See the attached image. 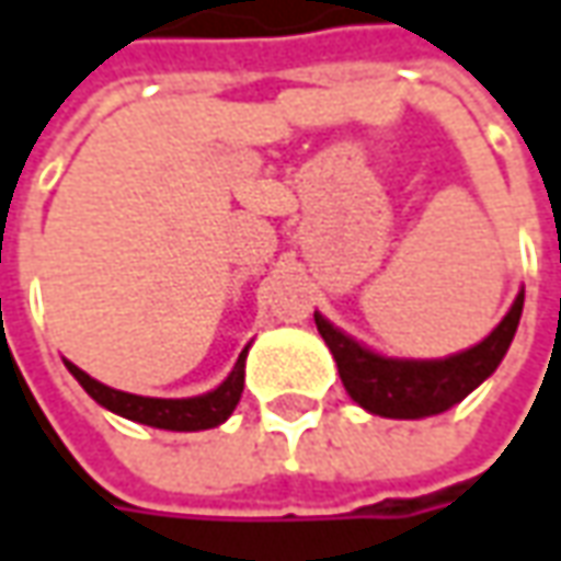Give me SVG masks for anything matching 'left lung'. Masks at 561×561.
<instances>
[{
	"mask_svg": "<svg viewBox=\"0 0 561 561\" xmlns=\"http://www.w3.org/2000/svg\"><path fill=\"white\" fill-rule=\"evenodd\" d=\"M522 307H525V295L518 291L512 310L488 339L447 359L378 357L339 332L329 319H322L319 313H313V319H317L319 335L339 363V376L347 394L354 397L363 410L385 415V419H422V415L450 410L491 376L510 351L512 335L522 319Z\"/></svg>",
	"mask_w": 561,
	"mask_h": 561,
	"instance_id": "obj_1",
	"label": "left lung"
}]
</instances>
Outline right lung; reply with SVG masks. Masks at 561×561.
<instances>
[{"label": "right lung", "instance_id": "add662e5", "mask_svg": "<svg viewBox=\"0 0 561 561\" xmlns=\"http://www.w3.org/2000/svg\"><path fill=\"white\" fill-rule=\"evenodd\" d=\"M244 357H248V347L239 354L236 369L229 373V378L222 381L217 391L188 397V400H164V397H139L114 391V388H107L102 381L87 376L80 366H73L68 359H65V366L70 369V376L87 388V394L111 413L151 425V428H167V432H202V428H214V425L226 422L229 413L236 410L244 388Z\"/></svg>", "mask_w": 561, "mask_h": 561}]
</instances>
